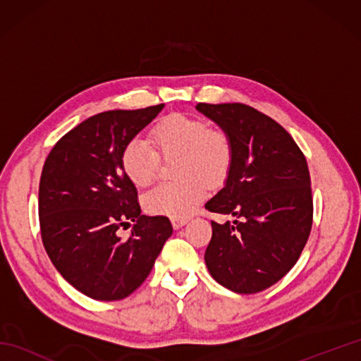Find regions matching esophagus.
Here are the masks:
<instances>
[{
    "label": "esophagus",
    "instance_id": "esophagus-1",
    "mask_svg": "<svg viewBox=\"0 0 361 361\" xmlns=\"http://www.w3.org/2000/svg\"><path fill=\"white\" fill-rule=\"evenodd\" d=\"M188 224V219H172V226L175 229H180Z\"/></svg>",
    "mask_w": 361,
    "mask_h": 361
}]
</instances>
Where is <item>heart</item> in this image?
Returning a JSON list of instances; mask_svg holds the SVG:
<instances>
[{
  "label": "heart",
  "mask_w": 361,
  "mask_h": 361,
  "mask_svg": "<svg viewBox=\"0 0 361 361\" xmlns=\"http://www.w3.org/2000/svg\"><path fill=\"white\" fill-rule=\"evenodd\" d=\"M180 155V181L161 183L144 195V208L152 216L183 219L189 216L208 192L228 178L234 161L231 137L209 128L203 119L169 114L152 130V145L133 137L121 152V167L136 188L155 180L159 157Z\"/></svg>",
  "instance_id": "1"
}]
</instances>
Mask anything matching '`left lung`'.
<instances>
[{
	"label": "left lung",
	"mask_w": 361,
	"mask_h": 361,
	"mask_svg": "<svg viewBox=\"0 0 361 361\" xmlns=\"http://www.w3.org/2000/svg\"><path fill=\"white\" fill-rule=\"evenodd\" d=\"M231 137L234 161L206 209L235 217L212 221L204 252L211 276L234 293L262 291L286 276L307 243L313 220L304 153L282 126L245 104H197Z\"/></svg>",
	"instance_id": "8db88e82"
}]
</instances>
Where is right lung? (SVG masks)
Masks as SVG:
<instances>
[{
    "label": "right lung",
    "instance_id": "right-lung-1",
    "mask_svg": "<svg viewBox=\"0 0 361 361\" xmlns=\"http://www.w3.org/2000/svg\"><path fill=\"white\" fill-rule=\"evenodd\" d=\"M164 109L94 114L59 140L44 161L38 217L44 250L57 271L97 301L124 299L152 271L172 235L164 216H142L137 190L121 167V152ZM135 221L121 240V226Z\"/></svg>",
    "mask_w": 361,
    "mask_h": 361
}]
</instances>
